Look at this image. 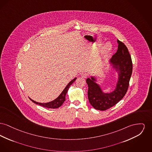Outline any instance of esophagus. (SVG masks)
<instances>
[{"instance_id":"1","label":"esophagus","mask_w":152,"mask_h":152,"mask_svg":"<svg viewBox=\"0 0 152 152\" xmlns=\"http://www.w3.org/2000/svg\"><path fill=\"white\" fill-rule=\"evenodd\" d=\"M81 76L83 78H86L88 76V73H87L86 72H83L82 73H81Z\"/></svg>"}]
</instances>
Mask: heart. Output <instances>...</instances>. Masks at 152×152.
Masks as SVG:
<instances>
[{"label": "heart", "mask_w": 152, "mask_h": 152, "mask_svg": "<svg viewBox=\"0 0 152 152\" xmlns=\"http://www.w3.org/2000/svg\"><path fill=\"white\" fill-rule=\"evenodd\" d=\"M111 48H112L111 44L109 42H107L102 48V50H101L102 54L103 56H106L107 54L110 53V52L111 50Z\"/></svg>", "instance_id": "b5f03b06"}]
</instances>
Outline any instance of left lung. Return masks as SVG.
Instances as JSON below:
<instances>
[{
  "label": "left lung",
  "instance_id": "obj_1",
  "mask_svg": "<svg viewBox=\"0 0 152 152\" xmlns=\"http://www.w3.org/2000/svg\"><path fill=\"white\" fill-rule=\"evenodd\" d=\"M117 42L118 50L109 61L118 76L114 90L110 93L104 92L95 76L86 80L89 103L96 110L104 111L114 106L124 97L128 89L133 70L132 61L126 45L118 39Z\"/></svg>",
  "mask_w": 152,
  "mask_h": 152
}]
</instances>
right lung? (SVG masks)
<instances>
[{"label": "right lung", "instance_id": "add662e5", "mask_svg": "<svg viewBox=\"0 0 152 152\" xmlns=\"http://www.w3.org/2000/svg\"><path fill=\"white\" fill-rule=\"evenodd\" d=\"M77 78L75 77V79H73V80H72L68 84V85L66 86V87L63 90V92L61 93V94L53 101H51L50 102H48V103H39L36 102L33 100H32L30 98V99L34 102V103H36L37 104L40 105L42 107H46V108H57L58 107H60L63 104V103L65 102V96L66 94L69 89V88L70 87V86L72 84L74 83V81L76 80Z\"/></svg>", "mask_w": 152, "mask_h": 152}]
</instances>
